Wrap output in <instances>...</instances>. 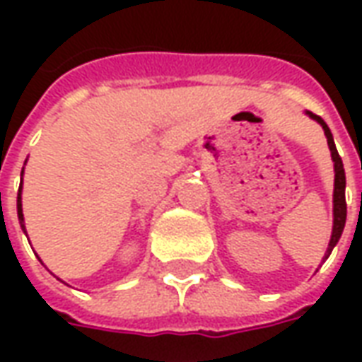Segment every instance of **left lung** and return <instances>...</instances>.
<instances>
[{
    "label": "left lung",
    "mask_w": 362,
    "mask_h": 362,
    "mask_svg": "<svg viewBox=\"0 0 362 362\" xmlns=\"http://www.w3.org/2000/svg\"><path fill=\"white\" fill-rule=\"evenodd\" d=\"M306 114L310 116L312 119H316L322 129H324V134H326L327 139V147L332 151V160H334V170H335V182H334V228H332V238H329V244H327V250L324 259H327V256L332 254L334 250V246L339 243V238H341L343 227H345V219H347V204H345V170H343V163L341 157H339V153L335 149V143H334V135L329 132V127L324 119L316 116V114H312V112L306 110Z\"/></svg>",
    "instance_id": "left-lung-1"
}]
</instances>
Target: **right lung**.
I'll use <instances>...</instances> for the list:
<instances>
[{"instance_id": "1", "label": "right lung", "mask_w": 362, "mask_h": 362, "mask_svg": "<svg viewBox=\"0 0 362 362\" xmlns=\"http://www.w3.org/2000/svg\"><path fill=\"white\" fill-rule=\"evenodd\" d=\"M21 188H23V180H21V186H19V194H17V215H19V223L23 230H25V217H23V204H21ZM27 233V230H25Z\"/></svg>"}]
</instances>
